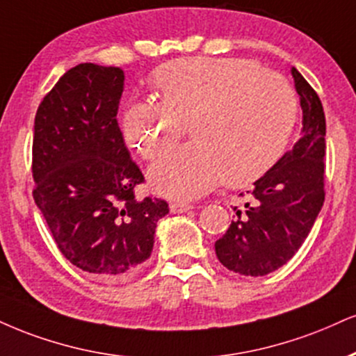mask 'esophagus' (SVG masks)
<instances>
[{"mask_svg": "<svg viewBox=\"0 0 356 356\" xmlns=\"http://www.w3.org/2000/svg\"><path fill=\"white\" fill-rule=\"evenodd\" d=\"M191 209H194V207H192L191 204H186V202H172V204H170V212H172V213H184V212L191 211Z\"/></svg>", "mask_w": 356, "mask_h": 356, "instance_id": "esophagus-1", "label": "esophagus"}]
</instances>
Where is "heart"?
I'll return each instance as SVG.
<instances>
[{
  "label": "heart",
  "instance_id": "b5f03b06",
  "mask_svg": "<svg viewBox=\"0 0 356 356\" xmlns=\"http://www.w3.org/2000/svg\"><path fill=\"white\" fill-rule=\"evenodd\" d=\"M161 101L127 104L121 131L144 161L159 157L184 136L195 140L175 147L151 167L152 187L170 199H192L216 187L245 186L284 156L298 104L284 78L243 58H181L154 74Z\"/></svg>",
  "mask_w": 356,
  "mask_h": 356
}]
</instances>
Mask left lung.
Returning <instances> with one entry per match:
<instances>
[{"mask_svg":"<svg viewBox=\"0 0 356 356\" xmlns=\"http://www.w3.org/2000/svg\"><path fill=\"white\" fill-rule=\"evenodd\" d=\"M292 76L303 113L300 139L254 182V191H247L250 200L242 209L234 207L237 217L216 242L220 264L241 275L262 277L289 262L325 200L323 106L295 67Z\"/></svg>","mask_w":356,"mask_h":356,"instance_id":"8db88e82","label":"left lung"}]
</instances>
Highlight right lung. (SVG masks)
<instances>
[{
  "label": "right lung",
  "mask_w": 356,
  "mask_h": 356,
  "mask_svg": "<svg viewBox=\"0 0 356 356\" xmlns=\"http://www.w3.org/2000/svg\"><path fill=\"white\" fill-rule=\"evenodd\" d=\"M124 71L83 63L46 94L34 118V202L61 254L104 280L131 277L151 257L165 200L136 199L144 175L124 144Z\"/></svg>",
  "instance_id": "right-lung-1"
}]
</instances>
